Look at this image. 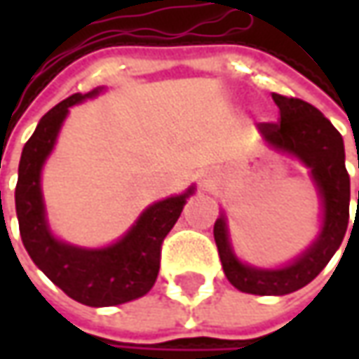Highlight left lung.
<instances>
[{
	"label": "left lung",
	"instance_id": "left-lung-1",
	"mask_svg": "<svg viewBox=\"0 0 359 359\" xmlns=\"http://www.w3.org/2000/svg\"><path fill=\"white\" fill-rule=\"evenodd\" d=\"M271 100L280 107V121L259 123L257 130L271 149L292 154L310 168L322 198L324 217L320 236L310 248L292 264L278 269L241 264L229 245L226 215L215 219L214 238L226 278L240 292L254 296H285L308 285L338 252L350 222V175L339 131L318 107L304 100L280 93H271Z\"/></svg>",
	"mask_w": 359,
	"mask_h": 359
}]
</instances>
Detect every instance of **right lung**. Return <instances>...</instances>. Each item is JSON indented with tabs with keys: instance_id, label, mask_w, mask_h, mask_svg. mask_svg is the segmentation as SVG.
Returning a JSON list of instances; mask_svg holds the SVG:
<instances>
[{
	"instance_id": "right-lung-1",
	"label": "right lung",
	"mask_w": 359,
	"mask_h": 359,
	"mask_svg": "<svg viewBox=\"0 0 359 359\" xmlns=\"http://www.w3.org/2000/svg\"><path fill=\"white\" fill-rule=\"evenodd\" d=\"M100 91L102 88L83 95L74 93L39 119L34 135L23 145L15 186L21 241L29 257L72 299L91 308L119 306L145 296L154 287L161 243L196 189L191 186L182 196L156 201L144 210L121 240L107 248H77L51 233L41 196V168L55 145L69 107L95 97Z\"/></svg>"
}]
</instances>
